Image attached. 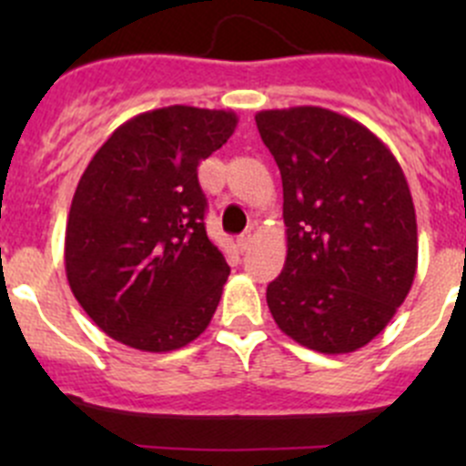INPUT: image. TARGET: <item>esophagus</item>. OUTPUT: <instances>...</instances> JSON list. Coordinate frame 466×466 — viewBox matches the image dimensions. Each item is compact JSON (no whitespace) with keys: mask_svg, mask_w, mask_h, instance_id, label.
<instances>
[{"mask_svg":"<svg viewBox=\"0 0 466 466\" xmlns=\"http://www.w3.org/2000/svg\"><path fill=\"white\" fill-rule=\"evenodd\" d=\"M252 241H255V237H252V232H243L241 237L237 238V246H238V250H248V248L252 246Z\"/></svg>","mask_w":466,"mask_h":466,"instance_id":"obj_1","label":"esophagus"}]
</instances>
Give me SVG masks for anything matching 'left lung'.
<instances>
[{
  "instance_id": "1",
  "label": "left lung",
  "mask_w": 466,
  "mask_h": 466,
  "mask_svg": "<svg viewBox=\"0 0 466 466\" xmlns=\"http://www.w3.org/2000/svg\"><path fill=\"white\" fill-rule=\"evenodd\" d=\"M284 187L286 263L268 284L277 327L320 354L379 336L417 272V218L397 157L359 121L316 106L255 116Z\"/></svg>"
}]
</instances>
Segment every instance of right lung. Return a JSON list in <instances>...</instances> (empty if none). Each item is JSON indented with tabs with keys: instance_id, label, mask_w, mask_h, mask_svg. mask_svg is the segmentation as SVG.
<instances>
[{
	"instance_id": "1",
	"label": "right lung",
	"mask_w": 466,
	"mask_h": 466,
	"mask_svg": "<svg viewBox=\"0 0 466 466\" xmlns=\"http://www.w3.org/2000/svg\"><path fill=\"white\" fill-rule=\"evenodd\" d=\"M237 124L232 110L142 112L87 164L69 207L65 270L83 311L115 340L162 354L211 322L229 266L205 232L198 164Z\"/></svg>"
}]
</instances>
